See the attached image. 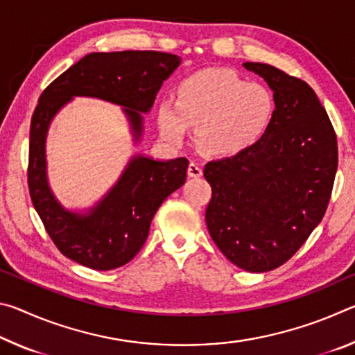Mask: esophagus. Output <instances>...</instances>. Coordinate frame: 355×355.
Segmentation results:
<instances>
[{"instance_id": "1", "label": "esophagus", "mask_w": 355, "mask_h": 355, "mask_svg": "<svg viewBox=\"0 0 355 355\" xmlns=\"http://www.w3.org/2000/svg\"><path fill=\"white\" fill-rule=\"evenodd\" d=\"M188 175L192 178H199L202 177V169L200 166L196 163V161H191L189 166H188Z\"/></svg>"}]
</instances>
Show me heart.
<instances>
[{
	"label": "heart",
	"instance_id": "1",
	"mask_svg": "<svg viewBox=\"0 0 355 355\" xmlns=\"http://www.w3.org/2000/svg\"><path fill=\"white\" fill-rule=\"evenodd\" d=\"M275 112L277 98L266 84L228 69H203L178 84L177 101H161L158 125L173 142L188 136L189 123L197 125L203 152L214 158H235L261 141Z\"/></svg>",
	"mask_w": 355,
	"mask_h": 355
}]
</instances>
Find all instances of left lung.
<instances>
[{
	"label": "left lung",
	"instance_id": "8db88e82",
	"mask_svg": "<svg viewBox=\"0 0 355 355\" xmlns=\"http://www.w3.org/2000/svg\"><path fill=\"white\" fill-rule=\"evenodd\" d=\"M277 98L268 133L248 152L203 169L211 186L205 220L214 244L249 272L282 266L326 213L338 167L336 135L307 83L261 62H244Z\"/></svg>",
	"mask_w": 355,
	"mask_h": 355
}]
</instances>
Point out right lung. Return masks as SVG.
Instances as JSON below:
<instances>
[{
  "label": "right lung",
  "mask_w": 355,
  "mask_h": 355,
  "mask_svg": "<svg viewBox=\"0 0 355 355\" xmlns=\"http://www.w3.org/2000/svg\"><path fill=\"white\" fill-rule=\"evenodd\" d=\"M180 62V56L161 51L91 53L42 92L29 131V194L46 233L70 260L95 271H110L133 260L159 205L184 183L189 161L133 156L97 205L83 214L69 211L46 180L45 139L53 117L73 97L101 98L123 107L135 141H139L142 112L150 111L161 84Z\"/></svg>",
  "instance_id": "obj_1"
}]
</instances>
